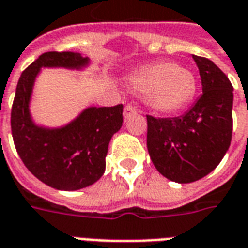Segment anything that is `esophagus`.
Instances as JSON below:
<instances>
[{
    "label": "esophagus",
    "mask_w": 248,
    "mask_h": 248,
    "mask_svg": "<svg viewBox=\"0 0 248 248\" xmlns=\"http://www.w3.org/2000/svg\"><path fill=\"white\" fill-rule=\"evenodd\" d=\"M137 111H138V109L135 108V106L133 105H126L124 106V119L130 118L131 115L137 114Z\"/></svg>",
    "instance_id": "obj_1"
}]
</instances>
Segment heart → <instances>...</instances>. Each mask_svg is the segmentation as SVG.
<instances>
[{
    "label": "heart",
    "mask_w": 248,
    "mask_h": 248,
    "mask_svg": "<svg viewBox=\"0 0 248 248\" xmlns=\"http://www.w3.org/2000/svg\"><path fill=\"white\" fill-rule=\"evenodd\" d=\"M130 88L146 94L148 106L159 113H175L193 100L197 89L194 75L172 62H159L140 68L130 78Z\"/></svg>",
    "instance_id": "1"
}]
</instances>
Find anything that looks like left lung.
<instances>
[{
  "label": "left lung",
  "mask_w": 248,
  "mask_h": 248,
  "mask_svg": "<svg viewBox=\"0 0 248 248\" xmlns=\"http://www.w3.org/2000/svg\"><path fill=\"white\" fill-rule=\"evenodd\" d=\"M199 67L202 94L185 114L147 115V148L154 166L168 180L186 184L210 173L230 147L232 85L225 73L202 56Z\"/></svg>",
  "instance_id": "1"
}]
</instances>
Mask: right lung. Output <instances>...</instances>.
Wrapping results in <instances>:
<instances>
[{"label":"right lung","instance_id":"obj_1","mask_svg":"<svg viewBox=\"0 0 248 248\" xmlns=\"http://www.w3.org/2000/svg\"><path fill=\"white\" fill-rule=\"evenodd\" d=\"M88 64L89 59L78 52H46L22 72L16 84L12 108L16 152L36 179L59 190H78L100 180L110 139L124 122V105L88 108L63 127L48 129L31 118V93L40 68L81 69Z\"/></svg>","mask_w":248,"mask_h":248}]
</instances>
